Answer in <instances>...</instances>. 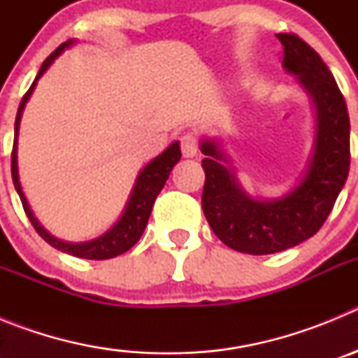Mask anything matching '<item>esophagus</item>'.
I'll use <instances>...</instances> for the list:
<instances>
[{
  "mask_svg": "<svg viewBox=\"0 0 358 358\" xmlns=\"http://www.w3.org/2000/svg\"><path fill=\"white\" fill-rule=\"evenodd\" d=\"M181 150L182 156L185 157H195L199 152V145H197V136L188 132L181 138Z\"/></svg>",
  "mask_w": 358,
  "mask_h": 358,
  "instance_id": "1",
  "label": "esophagus"
}]
</instances>
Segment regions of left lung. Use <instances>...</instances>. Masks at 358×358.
<instances>
[{"label": "left lung", "instance_id": "1", "mask_svg": "<svg viewBox=\"0 0 358 358\" xmlns=\"http://www.w3.org/2000/svg\"><path fill=\"white\" fill-rule=\"evenodd\" d=\"M283 69L314 107V141L296 185L276 199L252 197L240 185L217 138H202V211L227 248L273 255L314 236L330 215L350 172V116L343 93L315 50L292 34H276Z\"/></svg>", "mask_w": 358, "mask_h": 358}]
</instances>
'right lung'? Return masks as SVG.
Returning <instances> with one entry per match:
<instances>
[{
  "label": "right lung",
  "mask_w": 358,
  "mask_h": 358,
  "mask_svg": "<svg viewBox=\"0 0 358 358\" xmlns=\"http://www.w3.org/2000/svg\"><path fill=\"white\" fill-rule=\"evenodd\" d=\"M75 43H77L75 39H69L66 41V43H62L61 46L43 62L39 73H37L36 80L30 85V90L27 91V94L23 96L21 103H19L14 127V150H12V181H14L15 192H17L19 199L23 202L24 213L30 218L31 226L36 227V231L41 235V238L46 240L52 248L59 249V251L62 252H68V255L71 256H77V258H85V260H109V258H115V256L123 255L125 251H129V249L141 238L145 227H147L148 217H150L152 213L154 201H156V197L159 195L161 189H163L164 182L169 179L172 169L179 163V159H181V145H179V141H173L172 145H169V147L161 152L159 156H156L152 161H148L143 169L140 170L122 215H120L118 220H116L106 233H102V235L96 236V238L93 240H87V242H66V240L53 236L52 233L37 220V217L34 215V211H31L30 204H28L27 197H24L23 186H21V181H19L17 136L24 106H27V102L30 100L31 93L36 90L39 78L43 77L44 73H46V69L55 62L57 57L61 55L64 50H68L69 46H73Z\"/></svg>",
  "instance_id": "right-lung-1"
}]
</instances>
